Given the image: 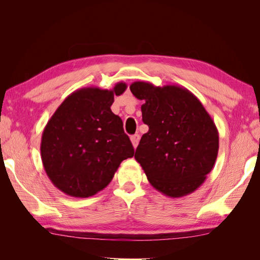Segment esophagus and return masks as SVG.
<instances>
[{
  "instance_id": "obj_1",
  "label": "esophagus",
  "mask_w": 260,
  "mask_h": 260,
  "mask_svg": "<svg viewBox=\"0 0 260 260\" xmlns=\"http://www.w3.org/2000/svg\"><path fill=\"white\" fill-rule=\"evenodd\" d=\"M130 139H131V143H132L133 147L136 148L138 146L139 142H140V136L139 135H135V136H132Z\"/></svg>"
}]
</instances>
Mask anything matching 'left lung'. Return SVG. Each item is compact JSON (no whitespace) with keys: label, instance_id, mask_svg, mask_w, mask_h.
Masks as SVG:
<instances>
[{"label":"left lung","instance_id":"left-lung-1","mask_svg":"<svg viewBox=\"0 0 260 260\" xmlns=\"http://www.w3.org/2000/svg\"><path fill=\"white\" fill-rule=\"evenodd\" d=\"M130 90L144 101L142 136L135 154L149 183L168 198H182L199 188L214 168L219 135L201 101L183 86H156L145 81Z\"/></svg>","mask_w":260,"mask_h":260}]
</instances>
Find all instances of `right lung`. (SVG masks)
<instances>
[{
	"mask_svg": "<svg viewBox=\"0 0 260 260\" xmlns=\"http://www.w3.org/2000/svg\"><path fill=\"white\" fill-rule=\"evenodd\" d=\"M127 84L112 90L82 88L64 100L46 123L41 139L44 170L58 190L73 198H90L113 180L135 149L122 120L111 106Z\"/></svg>",
	"mask_w": 260,
	"mask_h": 260,
	"instance_id": "obj_1",
	"label": "right lung"
}]
</instances>
